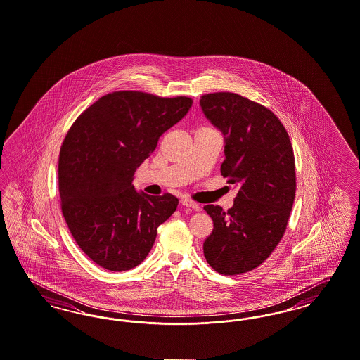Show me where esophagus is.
<instances>
[{
    "mask_svg": "<svg viewBox=\"0 0 360 360\" xmlns=\"http://www.w3.org/2000/svg\"><path fill=\"white\" fill-rule=\"evenodd\" d=\"M180 202H181V205L188 207V208H192L195 211H199L200 210L199 204L196 201H193V200L188 199V198H183V199L180 200Z\"/></svg>",
    "mask_w": 360,
    "mask_h": 360,
    "instance_id": "obj_1",
    "label": "esophagus"
}]
</instances>
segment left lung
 Returning <instances> with one entry per match:
<instances>
[{"label":"left lung","mask_w":360,"mask_h":360,"mask_svg":"<svg viewBox=\"0 0 360 360\" xmlns=\"http://www.w3.org/2000/svg\"><path fill=\"white\" fill-rule=\"evenodd\" d=\"M200 105L226 136L220 172L238 186L228 211L204 207L213 229L202 251L216 272L245 274L266 262L287 229L296 192L292 144L276 115L247 97L202 94Z\"/></svg>","instance_id":"obj_1"}]
</instances>
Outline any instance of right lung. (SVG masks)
<instances>
[{
	"instance_id": "add662e5",
	"label": "right lung",
	"mask_w": 360,
	"mask_h": 360,
	"mask_svg": "<svg viewBox=\"0 0 360 360\" xmlns=\"http://www.w3.org/2000/svg\"><path fill=\"white\" fill-rule=\"evenodd\" d=\"M186 96L116 91L86 108L69 128L58 158L61 211L77 245L97 266H139L158 228L177 208L171 193L136 192L134 171L161 134L192 107Z\"/></svg>"
}]
</instances>
